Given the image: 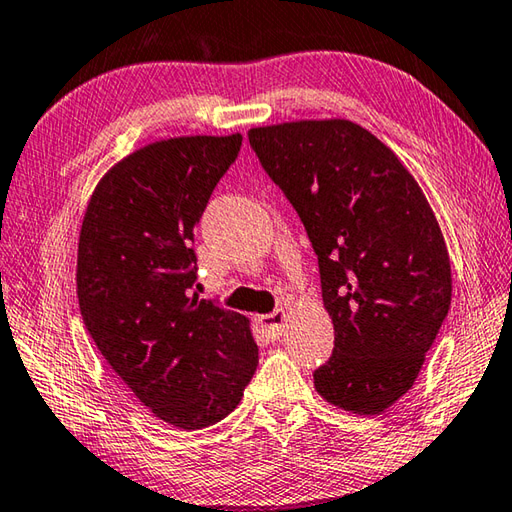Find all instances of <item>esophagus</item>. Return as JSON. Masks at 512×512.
Wrapping results in <instances>:
<instances>
[{"label":"esophagus","instance_id":"1","mask_svg":"<svg viewBox=\"0 0 512 512\" xmlns=\"http://www.w3.org/2000/svg\"><path fill=\"white\" fill-rule=\"evenodd\" d=\"M284 322H286V313L282 309H277L273 313H266V315H259V324H262L266 336L273 338V340L282 336Z\"/></svg>","mask_w":512,"mask_h":512}]
</instances>
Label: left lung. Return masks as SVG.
Segmentation results:
<instances>
[{
	"label": "left lung",
	"instance_id": "obj_1",
	"mask_svg": "<svg viewBox=\"0 0 512 512\" xmlns=\"http://www.w3.org/2000/svg\"><path fill=\"white\" fill-rule=\"evenodd\" d=\"M248 141L300 215L336 331L324 401L376 416L410 392L452 302L439 221L403 161L347 118L253 127Z\"/></svg>",
	"mask_w": 512,
	"mask_h": 512
}]
</instances>
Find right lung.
I'll use <instances>...</instances> for the list:
<instances>
[{
	"instance_id": "obj_1",
	"label": "right lung",
	"mask_w": 512,
	"mask_h": 512,
	"mask_svg": "<svg viewBox=\"0 0 512 512\" xmlns=\"http://www.w3.org/2000/svg\"><path fill=\"white\" fill-rule=\"evenodd\" d=\"M241 134L138 147L98 181L78 241V302L89 336L154 416L201 430L239 405L259 349L246 315L188 295L192 239Z\"/></svg>"
}]
</instances>
